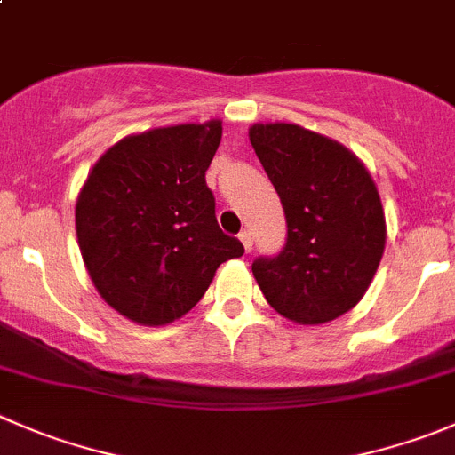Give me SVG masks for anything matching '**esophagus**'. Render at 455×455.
Listing matches in <instances>:
<instances>
[{"mask_svg": "<svg viewBox=\"0 0 455 455\" xmlns=\"http://www.w3.org/2000/svg\"><path fill=\"white\" fill-rule=\"evenodd\" d=\"M240 242H242V246H244L246 253H249L251 246H253V240H251V233L249 231H242L240 233Z\"/></svg>", "mask_w": 455, "mask_h": 455, "instance_id": "esophagus-1", "label": "esophagus"}]
</instances>
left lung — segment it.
Returning <instances> with one entry per match:
<instances>
[{
    "label": "left lung",
    "instance_id": "obj_1",
    "mask_svg": "<svg viewBox=\"0 0 455 455\" xmlns=\"http://www.w3.org/2000/svg\"><path fill=\"white\" fill-rule=\"evenodd\" d=\"M249 140L289 227L284 251L253 262L259 291L295 324L345 315L385 253V209L371 173L349 148L299 124L258 122Z\"/></svg>",
    "mask_w": 455,
    "mask_h": 455
}]
</instances>
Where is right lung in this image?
Returning a JSON list of instances; mask_svg holds the SVG:
<instances>
[{"instance_id":"obj_1","label":"right lung","mask_w":455,"mask_h":455,"mask_svg":"<svg viewBox=\"0 0 455 455\" xmlns=\"http://www.w3.org/2000/svg\"><path fill=\"white\" fill-rule=\"evenodd\" d=\"M222 120L160 126L116 142L75 202L86 271L110 308L142 326L187 315L222 262L244 246L215 220L206 169Z\"/></svg>"}]
</instances>
